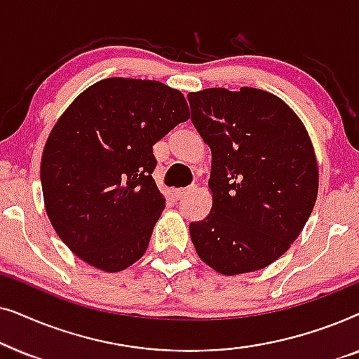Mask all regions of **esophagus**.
Segmentation results:
<instances>
[{
  "mask_svg": "<svg viewBox=\"0 0 359 359\" xmlns=\"http://www.w3.org/2000/svg\"><path fill=\"white\" fill-rule=\"evenodd\" d=\"M196 189V186H188V188H183V189H175L173 191V196H175V199H183L184 196H188L189 193H193V191Z\"/></svg>",
  "mask_w": 359,
  "mask_h": 359,
  "instance_id": "obj_1",
  "label": "esophagus"
}]
</instances>
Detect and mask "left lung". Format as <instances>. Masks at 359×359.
Listing matches in <instances>:
<instances>
[{"mask_svg": "<svg viewBox=\"0 0 359 359\" xmlns=\"http://www.w3.org/2000/svg\"><path fill=\"white\" fill-rule=\"evenodd\" d=\"M188 100L212 151V209L189 224L196 252L225 276L266 268L299 237L317 199L306 127L286 102L257 88H209Z\"/></svg>", "mask_w": 359, "mask_h": 359, "instance_id": "8db88e82", "label": "left lung"}]
</instances>
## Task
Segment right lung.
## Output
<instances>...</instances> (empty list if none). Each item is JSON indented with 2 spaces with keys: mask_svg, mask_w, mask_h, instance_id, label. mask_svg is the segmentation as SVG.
Listing matches in <instances>:
<instances>
[{
  "mask_svg": "<svg viewBox=\"0 0 359 359\" xmlns=\"http://www.w3.org/2000/svg\"><path fill=\"white\" fill-rule=\"evenodd\" d=\"M189 119L178 90L106 78L57 121L41 161L43 203L63 243L91 266L122 271L149 247L165 209L154 145Z\"/></svg>",
  "mask_w": 359,
  "mask_h": 359,
  "instance_id": "add662e5",
  "label": "right lung"
}]
</instances>
